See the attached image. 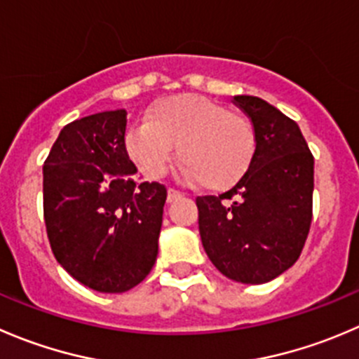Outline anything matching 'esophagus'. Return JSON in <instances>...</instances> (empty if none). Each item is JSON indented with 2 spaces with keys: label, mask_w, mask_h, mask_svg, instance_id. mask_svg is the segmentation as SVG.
Instances as JSON below:
<instances>
[{
  "label": "esophagus",
  "mask_w": 359,
  "mask_h": 359,
  "mask_svg": "<svg viewBox=\"0 0 359 359\" xmlns=\"http://www.w3.org/2000/svg\"><path fill=\"white\" fill-rule=\"evenodd\" d=\"M180 196H182V193H180L179 189H173V187H170V189H168V198H166V200H168L170 203H172V201L179 200Z\"/></svg>",
  "instance_id": "esophagus-1"
}]
</instances>
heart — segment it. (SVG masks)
Here are the masks:
<instances>
[{"mask_svg":"<svg viewBox=\"0 0 359 359\" xmlns=\"http://www.w3.org/2000/svg\"><path fill=\"white\" fill-rule=\"evenodd\" d=\"M126 151L147 177H159L177 156L182 173L200 186L221 191L238 182L256 151V133L247 117L229 112L205 96L179 95L156 103L147 121L126 133Z\"/></svg>","mask_w":359,"mask_h":359,"instance_id":"heart-1","label":"heart"}]
</instances>
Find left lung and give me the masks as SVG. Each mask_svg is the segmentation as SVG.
<instances>
[{"label": "left lung", "mask_w": 359, "mask_h": 359, "mask_svg": "<svg viewBox=\"0 0 359 359\" xmlns=\"http://www.w3.org/2000/svg\"><path fill=\"white\" fill-rule=\"evenodd\" d=\"M250 119L256 151L245 175L219 196H198L208 259L242 284L276 279L300 257L312 221L314 156L300 128L256 96L231 100Z\"/></svg>", "instance_id": "obj_1"}]
</instances>
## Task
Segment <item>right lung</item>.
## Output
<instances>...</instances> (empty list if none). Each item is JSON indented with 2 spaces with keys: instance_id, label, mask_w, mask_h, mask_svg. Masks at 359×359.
Here are the masks:
<instances>
[{
  "instance_id": "1",
  "label": "right lung",
  "mask_w": 359,
  "mask_h": 359,
  "mask_svg": "<svg viewBox=\"0 0 359 359\" xmlns=\"http://www.w3.org/2000/svg\"><path fill=\"white\" fill-rule=\"evenodd\" d=\"M126 110L66 124L43 163V219L57 263L83 286L124 293L158 256L166 187L137 184Z\"/></svg>"
}]
</instances>
